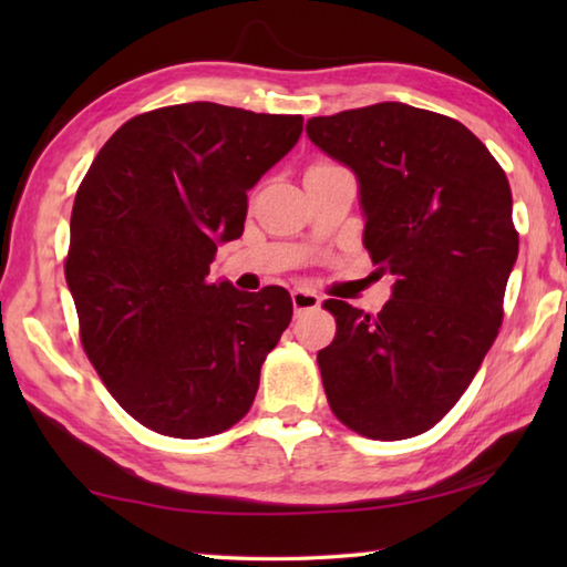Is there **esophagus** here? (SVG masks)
I'll list each match as a JSON object with an SVG mask.
<instances>
[{"label": "esophagus", "instance_id": "1", "mask_svg": "<svg viewBox=\"0 0 567 567\" xmlns=\"http://www.w3.org/2000/svg\"><path fill=\"white\" fill-rule=\"evenodd\" d=\"M320 295L307 290V287H295L292 290V307H295V315H300L305 310H315V307H320Z\"/></svg>", "mask_w": 567, "mask_h": 567}]
</instances>
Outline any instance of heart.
I'll return each instance as SVG.
<instances>
[{
    "label": "heart",
    "mask_w": 567,
    "mask_h": 567,
    "mask_svg": "<svg viewBox=\"0 0 567 567\" xmlns=\"http://www.w3.org/2000/svg\"><path fill=\"white\" fill-rule=\"evenodd\" d=\"M315 167H328V165H315ZM315 167H310V169H315Z\"/></svg>",
    "instance_id": "obj_1"
}]
</instances>
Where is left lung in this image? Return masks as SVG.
I'll return each instance as SVG.
<instances>
[{
	"label": "left lung",
	"instance_id": "8db88e82",
	"mask_svg": "<svg viewBox=\"0 0 567 567\" xmlns=\"http://www.w3.org/2000/svg\"><path fill=\"white\" fill-rule=\"evenodd\" d=\"M307 137L352 169L362 245L395 280L378 315L324 302L338 320L318 352L328 402L364 437H415L447 415L497 338L517 260L511 185L465 124L402 102L312 117Z\"/></svg>",
	"mask_w": 567,
	"mask_h": 567
}]
</instances>
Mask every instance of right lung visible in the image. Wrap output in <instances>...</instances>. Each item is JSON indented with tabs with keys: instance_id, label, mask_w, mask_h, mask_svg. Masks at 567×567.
Segmentation results:
<instances>
[{
	"instance_id": "add662e5",
	"label": "right lung",
	"mask_w": 567,
	"mask_h": 567,
	"mask_svg": "<svg viewBox=\"0 0 567 567\" xmlns=\"http://www.w3.org/2000/svg\"><path fill=\"white\" fill-rule=\"evenodd\" d=\"M300 134V114L175 104L124 122L76 189L64 277L84 352L159 435L243 420L292 320L285 287L239 292L207 275L217 245L243 235L247 192Z\"/></svg>"
}]
</instances>
